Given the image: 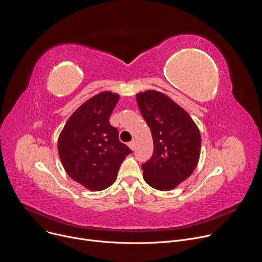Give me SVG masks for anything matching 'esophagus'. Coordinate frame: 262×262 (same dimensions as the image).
Listing matches in <instances>:
<instances>
[{
  "mask_svg": "<svg viewBox=\"0 0 262 262\" xmlns=\"http://www.w3.org/2000/svg\"><path fill=\"white\" fill-rule=\"evenodd\" d=\"M128 147L132 149V150H135V148H136V143H135V141L129 142V143H128Z\"/></svg>",
  "mask_w": 262,
  "mask_h": 262,
  "instance_id": "34e87169",
  "label": "esophagus"
}]
</instances>
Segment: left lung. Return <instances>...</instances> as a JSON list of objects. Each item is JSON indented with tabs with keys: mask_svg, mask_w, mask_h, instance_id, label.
I'll return each mask as SVG.
<instances>
[{
	"mask_svg": "<svg viewBox=\"0 0 262 262\" xmlns=\"http://www.w3.org/2000/svg\"><path fill=\"white\" fill-rule=\"evenodd\" d=\"M136 97L154 139L152 157L142 165L144 180L154 189L172 190L197 167L200 132L191 116L164 93L148 90Z\"/></svg>",
	"mask_w": 262,
	"mask_h": 262,
	"instance_id": "8db88e82",
	"label": "left lung"
}]
</instances>
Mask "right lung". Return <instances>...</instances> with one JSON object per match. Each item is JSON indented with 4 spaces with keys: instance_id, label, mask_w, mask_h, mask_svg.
<instances>
[{
    "instance_id": "add662e5",
    "label": "right lung",
    "mask_w": 262,
    "mask_h": 262,
    "mask_svg": "<svg viewBox=\"0 0 262 262\" xmlns=\"http://www.w3.org/2000/svg\"><path fill=\"white\" fill-rule=\"evenodd\" d=\"M118 100V94L108 91L91 97L69 117L58 139L66 173L90 191L113 184L121 163L133 152L108 121Z\"/></svg>"
}]
</instances>
